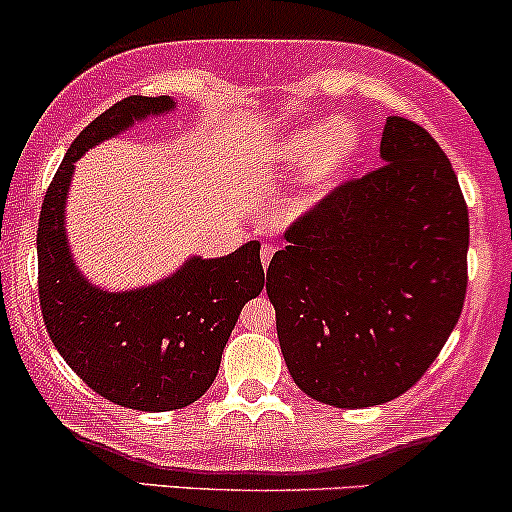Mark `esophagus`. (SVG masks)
Masks as SVG:
<instances>
[{
    "mask_svg": "<svg viewBox=\"0 0 512 512\" xmlns=\"http://www.w3.org/2000/svg\"><path fill=\"white\" fill-rule=\"evenodd\" d=\"M272 257H274V245L265 243V245L260 247V260H262V265L269 267V262H272Z\"/></svg>",
    "mask_w": 512,
    "mask_h": 512,
    "instance_id": "34e87169",
    "label": "esophagus"
}]
</instances>
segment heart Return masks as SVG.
<instances>
[{
	"label": "heart",
	"mask_w": 512,
	"mask_h": 512,
	"mask_svg": "<svg viewBox=\"0 0 512 512\" xmlns=\"http://www.w3.org/2000/svg\"><path fill=\"white\" fill-rule=\"evenodd\" d=\"M359 148H362V136L352 123L323 121L286 136L277 155L289 165L313 162L306 172V184L316 189L335 177L342 167L350 165Z\"/></svg>",
	"instance_id": "b5f03b06"
}]
</instances>
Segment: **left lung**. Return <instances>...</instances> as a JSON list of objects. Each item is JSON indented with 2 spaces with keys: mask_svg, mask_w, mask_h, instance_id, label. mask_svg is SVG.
Returning <instances> with one entry per match:
<instances>
[{
  "mask_svg": "<svg viewBox=\"0 0 512 512\" xmlns=\"http://www.w3.org/2000/svg\"><path fill=\"white\" fill-rule=\"evenodd\" d=\"M381 162L291 223L267 269L286 367L335 408L411 389L466 296L469 211L447 155L423 126L389 116Z\"/></svg>",
  "mask_w": 512,
  "mask_h": 512,
  "instance_id": "obj_1",
  "label": "left lung"
}]
</instances>
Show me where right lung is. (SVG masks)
Segmentation results:
<instances>
[{
	"mask_svg": "<svg viewBox=\"0 0 512 512\" xmlns=\"http://www.w3.org/2000/svg\"><path fill=\"white\" fill-rule=\"evenodd\" d=\"M172 109L170 97H128L97 116L67 150L38 218V296L55 350L106 401L148 413L177 411L209 391L240 311L265 286L257 240L216 260L189 257L172 277L131 291L99 289L72 260L65 201L75 162Z\"/></svg>",
	"mask_w": 512,
	"mask_h": 512,
	"instance_id": "add662e5",
	"label": "right lung"
}]
</instances>
